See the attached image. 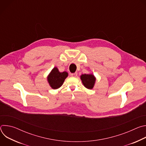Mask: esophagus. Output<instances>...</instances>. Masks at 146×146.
<instances>
[{
  "mask_svg": "<svg viewBox=\"0 0 146 146\" xmlns=\"http://www.w3.org/2000/svg\"><path fill=\"white\" fill-rule=\"evenodd\" d=\"M70 76L72 77H76L77 76V73H72L70 74Z\"/></svg>",
  "mask_w": 146,
  "mask_h": 146,
  "instance_id": "34e87169",
  "label": "esophagus"
}]
</instances>
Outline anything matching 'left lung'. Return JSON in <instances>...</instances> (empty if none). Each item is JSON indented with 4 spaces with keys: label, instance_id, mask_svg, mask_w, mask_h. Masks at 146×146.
I'll return each mask as SVG.
<instances>
[{
    "label": "left lung",
    "instance_id": "left-lung-1",
    "mask_svg": "<svg viewBox=\"0 0 146 146\" xmlns=\"http://www.w3.org/2000/svg\"><path fill=\"white\" fill-rule=\"evenodd\" d=\"M80 78L82 81L83 85L87 89L91 90L93 88L95 81L96 78L92 74H81L80 76Z\"/></svg>",
    "mask_w": 146,
    "mask_h": 146
}]
</instances>
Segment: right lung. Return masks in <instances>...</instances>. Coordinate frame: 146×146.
<instances>
[{
  "label": "right lung",
  "instance_id": "add662e5",
  "mask_svg": "<svg viewBox=\"0 0 146 146\" xmlns=\"http://www.w3.org/2000/svg\"><path fill=\"white\" fill-rule=\"evenodd\" d=\"M68 76V73L66 72H59L58 68L55 67L47 76V80L50 87L55 90L62 86Z\"/></svg>",
  "mask_w": 146,
  "mask_h": 146
}]
</instances>
